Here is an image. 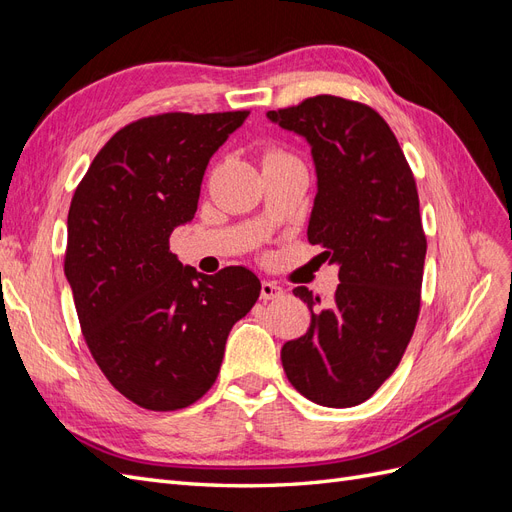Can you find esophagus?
I'll return each mask as SVG.
<instances>
[{
	"label": "esophagus",
	"mask_w": 512,
	"mask_h": 512,
	"mask_svg": "<svg viewBox=\"0 0 512 512\" xmlns=\"http://www.w3.org/2000/svg\"><path fill=\"white\" fill-rule=\"evenodd\" d=\"M284 294V290L277 286L275 282H262L260 284V299L271 301V299H280Z\"/></svg>",
	"instance_id": "34e87169"
}]
</instances>
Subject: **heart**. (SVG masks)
<instances>
[{"mask_svg": "<svg viewBox=\"0 0 512 512\" xmlns=\"http://www.w3.org/2000/svg\"><path fill=\"white\" fill-rule=\"evenodd\" d=\"M271 156H280V153H271ZM271 156H269V158H271Z\"/></svg>", "mask_w": 512, "mask_h": 512, "instance_id": "1", "label": "heart"}]
</instances>
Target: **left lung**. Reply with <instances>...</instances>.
<instances>
[{
    "label": "left lung",
    "mask_w": 512,
    "mask_h": 512,
    "mask_svg": "<svg viewBox=\"0 0 512 512\" xmlns=\"http://www.w3.org/2000/svg\"><path fill=\"white\" fill-rule=\"evenodd\" d=\"M267 117L312 147L318 192L307 239L339 267L327 307L305 286L292 290L312 322L284 344L282 365L314 404L359 406L399 365L421 309L427 239L412 170L367 104L316 96Z\"/></svg>",
    "instance_id": "8db88e82"
}]
</instances>
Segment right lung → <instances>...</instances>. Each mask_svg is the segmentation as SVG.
I'll list each match as a JSON object with an SVG mask.
<instances>
[{"label":"right lung","mask_w":512,"mask_h":512,"mask_svg":"<svg viewBox=\"0 0 512 512\" xmlns=\"http://www.w3.org/2000/svg\"><path fill=\"white\" fill-rule=\"evenodd\" d=\"M247 111L164 113L121 128L68 211L66 280L102 374L136 406L188 408L218 378L226 339L260 294L245 267H183L170 232L192 222L207 164Z\"/></svg>","instance_id":"1"}]
</instances>
